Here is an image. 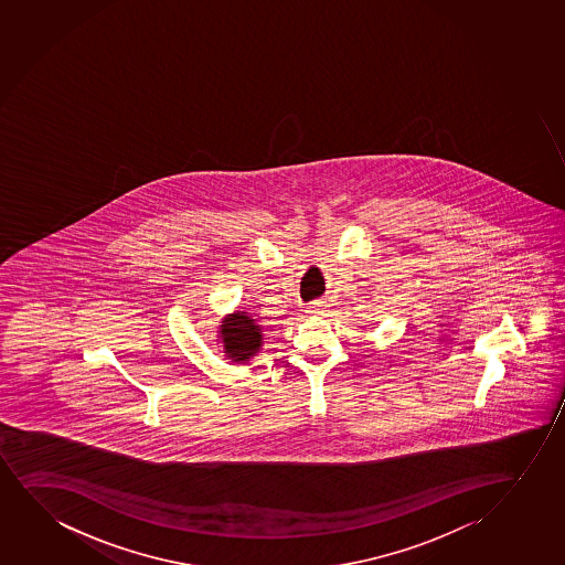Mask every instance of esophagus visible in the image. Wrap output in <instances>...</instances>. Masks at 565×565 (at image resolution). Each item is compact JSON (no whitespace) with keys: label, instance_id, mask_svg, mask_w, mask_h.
<instances>
[{"label":"esophagus","instance_id":"34e87169","mask_svg":"<svg viewBox=\"0 0 565 565\" xmlns=\"http://www.w3.org/2000/svg\"><path fill=\"white\" fill-rule=\"evenodd\" d=\"M328 307H330V305H328V302L326 301L310 302V307H308V312L315 316H323L326 315V312H328Z\"/></svg>","mask_w":565,"mask_h":565}]
</instances>
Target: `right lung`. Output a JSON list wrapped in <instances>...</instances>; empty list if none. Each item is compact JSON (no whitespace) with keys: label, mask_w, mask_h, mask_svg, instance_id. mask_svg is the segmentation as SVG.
I'll list each match as a JSON object with an SVG mask.
<instances>
[{"label":"right lung","mask_w":565,"mask_h":565,"mask_svg":"<svg viewBox=\"0 0 565 565\" xmlns=\"http://www.w3.org/2000/svg\"><path fill=\"white\" fill-rule=\"evenodd\" d=\"M218 333L226 359L237 364L249 362L263 347V326L242 310L226 316Z\"/></svg>","instance_id":"right-lung-1"}]
</instances>
